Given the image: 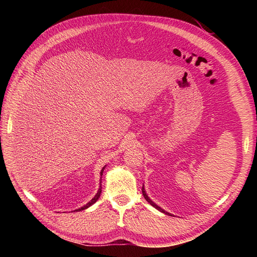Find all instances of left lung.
Masks as SVG:
<instances>
[{
  "mask_svg": "<svg viewBox=\"0 0 257 257\" xmlns=\"http://www.w3.org/2000/svg\"><path fill=\"white\" fill-rule=\"evenodd\" d=\"M143 194H144V196H145V199L147 200V201H148V203H150L152 206H154V207H156V209L157 210H159L160 212H162V213H165V214H167V215H171V216H173L172 214H171V213H169V212H167V211H165V210H163L162 209V207H160L159 205H157L156 203H155V202L154 201H152L150 198H149V196H148V194H147V192H146V190H145V187H144V185H143Z\"/></svg>",
  "mask_w": 257,
  "mask_h": 257,
  "instance_id": "obj_1",
  "label": "left lung"
}]
</instances>
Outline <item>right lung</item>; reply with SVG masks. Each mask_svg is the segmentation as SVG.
I'll list each match as a JSON object with an SVG mask.
<instances>
[{
    "label": "right lung",
    "instance_id": "1",
    "mask_svg": "<svg viewBox=\"0 0 257 257\" xmlns=\"http://www.w3.org/2000/svg\"><path fill=\"white\" fill-rule=\"evenodd\" d=\"M106 167V166H105ZM105 167H103L102 169H101V171H100V182H99V189H98V191H97V193H96V195L94 196V198H92L88 203L87 204H85L84 206H81V207H79V209H77V210H75V211H83V210H86V209H88L89 206H91L92 204L95 203V202L99 199V196H100V193H101V176H102V172H103V169H105Z\"/></svg>",
    "mask_w": 257,
    "mask_h": 257
}]
</instances>
